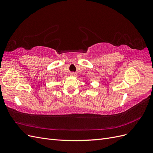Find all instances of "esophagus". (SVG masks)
<instances>
[{"mask_svg":"<svg viewBox=\"0 0 153 153\" xmlns=\"http://www.w3.org/2000/svg\"><path fill=\"white\" fill-rule=\"evenodd\" d=\"M70 75H71V76H73V77H76V76H77V74H76V73H75V72H72V73H70Z\"/></svg>","mask_w":153,"mask_h":153,"instance_id":"esophagus-1","label":"esophagus"}]
</instances>
